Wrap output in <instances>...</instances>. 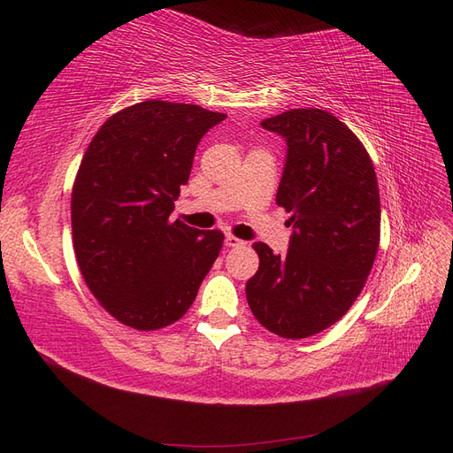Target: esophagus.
I'll return each mask as SVG.
<instances>
[{"label":"esophagus","mask_w":453,"mask_h":453,"mask_svg":"<svg viewBox=\"0 0 453 453\" xmlns=\"http://www.w3.org/2000/svg\"><path fill=\"white\" fill-rule=\"evenodd\" d=\"M225 243H226V248H240V245H243V242H242L240 238L232 236V234H226V238H225Z\"/></svg>","instance_id":"1"}]
</instances>
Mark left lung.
<instances>
[{
	"label": "left lung",
	"mask_w": 453,
	"mask_h": 453,
	"mask_svg": "<svg viewBox=\"0 0 453 453\" xmlns=\"http://www.w3.org/2000/svg\"><path fill=\"white\" fill-rule=\"evenodd\" d=\"M260 127L285 140L276 202L291 211L289 250L255 242L258 270L245 285L257 321L281 338L334 325L359 296L380 245L372 160L344 122L323 109H289Z\"/></svg>",
	"instance_id": "obj_1"
}]
</instances>
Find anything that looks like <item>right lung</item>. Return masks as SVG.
<instances>
[{
    "instance_id": "obj_1",
    "label": "right lung",
    "mask_w": 453,
    "mask_h": 453,
    "mask_svg": "<svg viewBox=\"0 0 453 453\" xmlns=\"http://www.w3.org/2000/svg\"><path fill=\"white\" fill-rule=\"evenodd\" d=\"M226 115L149 100L94 135L72 193L81 273L115 319L155 331L181 319L223 248V232L170 223L203 134Z\"/></svg>"
}]
</instances>
